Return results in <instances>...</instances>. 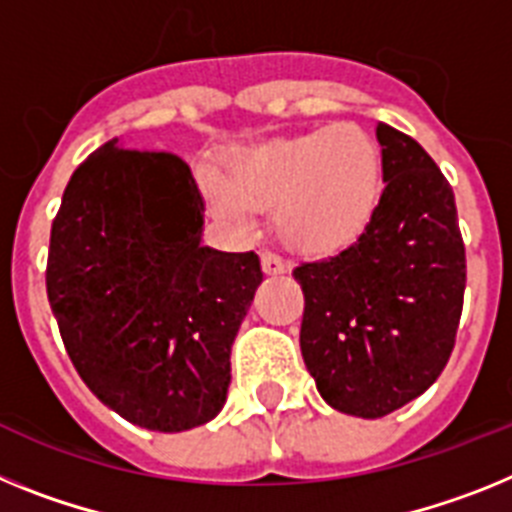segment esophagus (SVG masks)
<instances>
[{"label":"esophagus","mask_w":512,"mask_h":512,"mask_svg":"<svg viewBox=\"0 0 512 512\" xmlns=\"http://www.w3.org/2000/svg\"><path fill=\"white\" fill-rule=\"evenodd\" d=\"M262 270L268 275H281L288 270V262L281 255H275V252H265L262 255Z\"/></svg>","instance_id":"obj_1"}]
</instances>
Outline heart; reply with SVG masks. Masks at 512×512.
I'll use <instances>...</instances> for the list:
<instances>
[{
  "label": "heart",
  "instance_id": "heart-1",
  "mask_svg": "<svg viewBox=\"0 0 512 512\" xmlns=\"http://www.w3.org/2000/svg\"><path fill=\"white\" fill-rule=\"evenodd\" d=\"M211 211L247 229L273 211L283 242L306 255H335L366 234L384 188L381 149L366 128H327L231 151L224 177L201 180Z\"/></svg>",
  "mask_w": 512,
  "mask_h": 512
}]
</instances>
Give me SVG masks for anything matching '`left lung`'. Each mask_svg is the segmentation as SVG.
Instances as JSON below:
<instances>
[{
  "mask_svg": "<svg viewBox=\"0 0 512 512\" xmlns=\"http://www.w3.org/2000/svg\"><path fill=\"white\" fill-rule=\"evenodd\" d=\"M371 226L330 260L301 262V355L337 412L376 420L428 389L451 358L466 288L453 190L412 136L379 123Z\"/></svg>",
  "mask_w": 512,
  "mask_h": 512,
  "instance_id": "1",
  "label": "left lung"
}]
</instances>
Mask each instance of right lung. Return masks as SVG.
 I'll use <instances>...</instances> for the list:
<instances>
[{
  "label": "right lung",
  "mask_w": 512,
  "mask_h": 512,
  "mask_svg": "<svg viewBox=\"0 0 512 512\" xmlns=\"http://www.w3.org/2000/svg\"><path fill=\"white\" fill-rule=\"evenodd\" d=\"M203 198L170 151L102 144L51 226L46 291L90 391L157 433L219 415L231 342L262 283L255 252L203 247Z\"/></svg>",
  "instance_id": "obj_1"
}]
</instances>
